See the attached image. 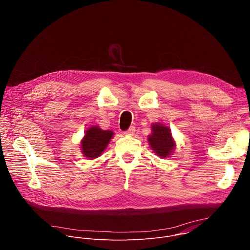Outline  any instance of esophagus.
<instances>
[{
	"label": "esophagus",
	"mask_w": 250,
	"mask_h": 250,
	"mask_svg": "<svg viewBox=\"0 0 250 250\" xmlns=\"http://www.w3.org/2000/svg\"><path fill=\"white\" fill-rule=\"evenodd\" d=\"M134 131H135L134 126H130L126 131H125V135H132L134 133Z\"/></svg>",
	"instance_id": "1"
}]
</instances>
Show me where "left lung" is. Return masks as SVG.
<instances>
[{"mask_svg":"<svg viewBox=\"0 0 250 250\" xmlns=\"http://www.w3.org/2000/svg\"><path fill=\"white\" fill-rule=\"evenodd\" d=\"M152 132L148 135L149 146L159 157L166 158L171 155L176 145L168 126L156 123L151 125Z\"/></svg>","mask_w":250,"mask_h":250,"instance_id":"left-lung-1","label":"left lung"}]
</instances>
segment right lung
<instances>
[{"instance_id": "add662e5", "label": "right lung", "mask_w": 250, "mask_h": 250, "mask_svg": "<svg viewBox=\"0 0 250 250\" xmlns=\"http://www.w3.org/2000/svg\"><path fill=\"white\" fill-rule=\"evenodd\" d=\"M113 135L112 130H104L97 125L89 127L81 140L82 153L90 159L99 157L108 146Z\"/></svg>"}]
</instances>
